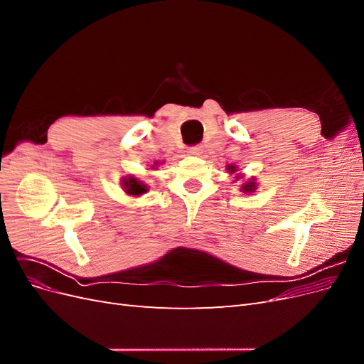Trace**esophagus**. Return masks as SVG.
Segmentation results:
<instances>
[{"label": "esophagus", "instance_id": "34e87169", "mask_svg": "<svg viewBox=\"0 0 364 364\" xmlns=\"http://www.w3.org/2000/svg\"><path fill=\"white\" fill-rule=\"evenodd\" d=\"M203 153V147L202 146H193V147H188V155H193V156H199Z\"/></svg>", "mask_w": 364, "mask_h": 364}]
</instances>
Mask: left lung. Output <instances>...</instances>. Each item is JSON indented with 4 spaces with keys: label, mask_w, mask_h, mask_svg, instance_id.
Instances as JSON below:
<instances>
[{
    "label": "left lung",
    "mask_w": 364,
    "mask_h": 364,
    "mask_svg": "<svg viewBox=\"0 0 364 364\" xmlns=\"http://www.w3.org/2000/svg\"><path fill=\"white\" fill-rule=\"evenodd\" d=\"M228 170L230 171V173H234L235 171V167H234V165H229V167H228ZM253 190H255V182H247L246 185H243V191L245 193H252Z\"/></svg>",
    "instance_id": "obj_1"
}]
</instances>
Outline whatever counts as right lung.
Here are the masks:
<instances>
[{
	"mask_svg": "<svg viewBox=\"0 0 364 364\" xmlns=\"http://www.w3.org/2000/svg\"><path fill=\"white\" fill-rule=\"evenodd\" d=\"M124 188H126V193L132 196H139L147 191V186L144 183L138 182L135 178H129L127 181H124Z\"/></svg>",
	"mask_w": 364,
	"mask_h": 364,
	"instance_id": "right-lung-1",
	"label": "right lung"
}]
</instances>
